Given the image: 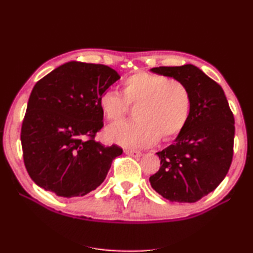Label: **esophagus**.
Segmentation results:
<instances>
[{"label": "esophagus", "instance_id": "34e87169", "mask_svg": "<svg viewBox=\"0 0 253 253\" xmlns=\"http://www.w3.org/2000/svg\"><path fill=\"white\" fill-rule=\"evenodd\" d=\"M125 154H127V155H129L131 157H140L142 156V153L138 152V151H135V149H125Z\"/></svg>", "mask_w": 253, "mask_h": 253}]
</instances>
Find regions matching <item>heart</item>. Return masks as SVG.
I'll return each instance as SVG.
<instances>
[{
  "instance_id": "b5f03b06",
  "label": "heart",
  "mask_w": 253,
  "mask_h": 253,
  "mask_svg": "<svg viewBox=\"0 0 253 253\" xmlns=\"http://www.w3.org/2000/svg\"><path fill=\"white\" fill-rule=\"evenodd\" d=\"M122 95L107 90L99 98V108L109 123L125 116L127 104H137L135 121L107 129L109 142L127 147H146L158 139L166 142L175 138L190 118L191 93L181 81L138 71L124 80Z\"/></svg>"
}]
</instances>
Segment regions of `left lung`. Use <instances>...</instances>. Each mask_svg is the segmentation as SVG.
Masks as SVG:
<instances>
[{
	"mask_svg": "<svg viewBox=\"0 0 253 253\" xmlns=\"http://www.w3.org/2000/svg\"><path fill=\"white\" fill-rule=\"evenodd\" d=\"M151 71L185 84L192 108L174 143L156 153L161 169L149 182L170 202L194 203L215 190L228 174L233 156V114L221 85L198 67H157Z\"/></svg>",
	"mask_w": 253,
	"mask_h": 253,
	"instance_id": "left-lung-1",
	"label": "left lung"
}]
</instances>
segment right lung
I'll use <instances>...</instances> for the list:
<instances>
[{
  "instance_id": "obj_1",
  "label": "right lung",
  "mask_w": 253,
  "mask_h": 253,
  "mask_svg": "<svg viewBox=\"0 0 253 253\" xmlns=\"http://www.w3.org/2000/svg\"><path fill=\"white\" fill-rule=\"evenodd\" d=\"M119 78L107 66L70 61L36 84L21 144L25 169L38 186L69 199L88 194L104 182L123 149L95 140L104 126L99 98Z\"/></svg>"
}]
</instances>
